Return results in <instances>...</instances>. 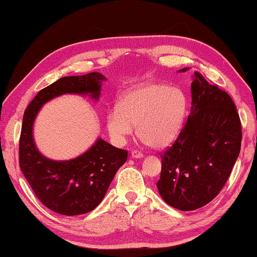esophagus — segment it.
Masks as SVG:
<instances>
[{"instance_id": "1", "label": "esophagus", "mask_w": 257, "mask_h": 257, "mask_svg": "<svg viewBox=\"0 0 257 257\" xmlns=\"http://www.w3.org/2000/svg\"><path fill=\"white\" fill-rule=\"evenodd\" d=\"M131 156H132L133 159H143V153L141 151H133L132 153H131Z\"/></svg>"}]
</instances>
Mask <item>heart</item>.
Wrapping results in <instances>:
<instances>
[{"mask_svg": "<svg viewBox=\"0 0 257 257\" xmlns=\"http://www.w3.org/2000/svg\"><path fill=\"white\" fill-rule=\"evenodd\" d=\"M187 98L181 88L141 84L123 94L107 113L106 126L114 143L123 145L138 124V134L153 148L171 144L184 126Z\"/></svg>", "mask_w": 257, "mask_h": 257, "instance_id": "b5f03b06", "label": "heart"}]
</instances>
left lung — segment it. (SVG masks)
<instances>
[{
    "label": "left lung",
    "mask_w": 257,
    "mask_h": 257,
    "mask_svg": "<svg viewBox=\"0 0 257 257\" xmlns=\"http://www.w3.org/2000/svg\"><path fill=\"white\" fill-rule=\"evenodd\" d=\"M191 92V114L161 156L156 184L162 198L181 211H194L216 197L231 175L242 142L236 106L226 92L209 84L198 72Z\"/></svg>",
    "instance_id": "8db88e82"
}]
</instances>
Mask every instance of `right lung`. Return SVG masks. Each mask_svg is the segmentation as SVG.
Listing matches in <instances>:
<instances>
[{"instance_id": "obj_1", "label": "right lung", "mask_w": 257, "mask_h": 257, "mask_svg": "<svg viewBox=\"0 0 257 257\" xmlns=\"http://www.w3.org/2000/svg\"><path fill=\"white\" fill-rule=\"evenodd\" d=\"M106 77L97 72L65 76L41 90L26 107L20 136V167L35 195L62 215L93 211L105 196L117 170L127 160V151L98 139L85 153L67 161L45 158L36 149L33 124L40 108L63 94H82L98 99Z\"/></svg>"}]
</instances>
